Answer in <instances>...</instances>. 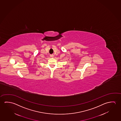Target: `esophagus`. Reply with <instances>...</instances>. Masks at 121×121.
<instances>
[{"label":"esophagus","mask_w":121,"mask_h":121,"mask_svg":"<svg viewBox=\"0 0 121 121\" xmlns=\"http://www.w3.org/2000/svg\"><path fill=\"white\" fill-rule=\"evenodd\" d=\"M50 57H52V58H54V55H50Z\"/></svg>","instance_id":"1"}]
</instances>
